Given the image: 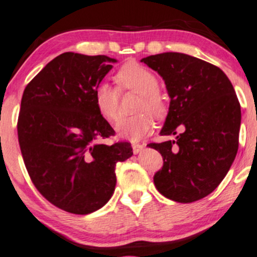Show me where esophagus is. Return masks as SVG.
Returning a JSON list of instances; mask_svg holds the SVG:
<instances>
[{
	"mask_svg": "<svg viewBox=\"0 0 257 257\" xmlns=\"http://www.w3.org/2000/svg\"><path fill=\"white\" fill-rule=\"evenodd\" d=\"M132 151H134L135 154H138V153L143 151V146L140 143H132Z\"/></svg>",
	"mask_w": 257,
	"mask_h": 257,
	"instance_id": "1",
	"label": "esophagus"
}]
</instances>
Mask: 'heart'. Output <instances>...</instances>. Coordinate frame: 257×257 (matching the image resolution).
<instances>
[{
	"label": "heart",
	"instance_id": "1",
	"mask_svg": "<svg viewBox=\"0 0 257 257\" xmlns=\"http://www.w3.org/2000/svg\"><path fill=\"white\" fill-rule=\"evenodd\" d=\"M116 82L122 90L134 91L140 94L135 110L141 113L130 117H121L115 123L117 136L136 142L148 135L153 128V121L148 113L155 117H160L165 113V99L158 91L159 81L157 76L141 64L130 63L123 65L117 71ZM93 99L98 113L105 120H115L119 103V92L116 88L106 81L99 82L93 91Z\"/></svg>",
	"mask_w": 257,
	"mask_h": 257
}]
</instances>
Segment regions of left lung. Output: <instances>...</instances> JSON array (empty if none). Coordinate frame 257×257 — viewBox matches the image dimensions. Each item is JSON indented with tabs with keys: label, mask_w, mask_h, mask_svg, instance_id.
Segmentation results:
<instances>
[{
	"label": "left lung",
	"mask_w": 257,
	"mask_h": 257,
	"mask_svg": "<svg viewBox=\"0 0 257 257\" xmlns=\"http://www.w3.org/2000/svg\"><path fill=\"white\" fill-rule=\"evenodd\" d=\"M141 62L165 81L170 106L160 135L176 136L149 144L164 160L154 184L164 197L193 203L217 188L235 159L241 121L237 94L220 68L188 54L166 52Z\"/></svg>",
	"instance_id": "1"
}]
</instances>
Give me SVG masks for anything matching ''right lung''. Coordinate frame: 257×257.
<instances>
[{
  "instance_id": "1",
  "label": "right lung",
  "mask_w": 257,
  "mask_h": 257,
  "mask_svg": "<svg viewBox=\"0 0 257 257\" xmlns=\"http://www.w3.org/2000/svg\"><path fill=\"white\" fill-rule=\"evenodd\" d=\"M116 62L65 52L23 93L18 140L29 176L50 203L71 214L104 206L115 191L116 163L134 154L127 142H99L115 132L98 113L93 91Z\"/></svg>"
}]
</instances>
